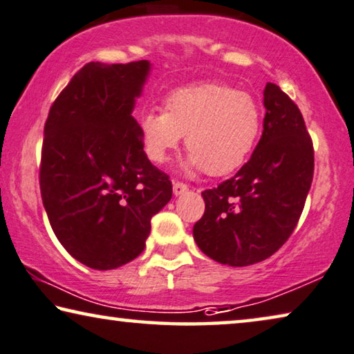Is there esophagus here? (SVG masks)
Returning <instances> with one entry per match:
<instances>
[{
	"instance_id": "obj_1",
	"label": "esophagus",
	"mask_w": 354,
	"mask_h": 354,
	"mask_svg": "<svg viewBox=\"0 0 354 354\" xmlns=\"http://www.w3.org/2000/svg\"><path fill=\"white\" fill-rule=\"evenodd\" d=\"M186 191H187V184L179 183V181L173 183V194H175V195H181V194H184Z\"/></svg>"
}]
</instances>
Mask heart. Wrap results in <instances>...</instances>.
Segmentation results:
<instances>
[{"label": "heart", "instance_id": "1", "mask_svg": "<svg viewBox=\"0 0 354 354\" xmlns=\"http://www.w3.org/2000/svg\"><path fill=\"white\" fill-rule=\"evenodd\" d=\"M261 108L251 93L218 82H205L173 91L165 111H146L140 133L146 154L163 163L186 135L191 151L184 167L211 176L239 170L251 156L261 133Z\"/></svg>", "mask_w": 354, "mask_h": 354}]
</instances>
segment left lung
<instances>
[{
    "instance_id": "8db88e82",
    "label": "left lung",
    "mask_w": 354,
    "mask_h": 354,
    "mask_svg": "<svg viewBox=\"0 0 354 354\" xmlns=\"http://www.w3.org/2000/svg\"><path fill=\"white\" fill-rule=\"evenodd\" d=\"M263 106V131L251 159L234 178L202 192L205 213L194 225L200 250L232 267L261 262L286 243L313 181V143L297 104L267 82Z\"/></svg>"
}]
</instances>
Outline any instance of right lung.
<instances>
[{"mask_svg": "<svg viewBox=\"0 0 354 354\" xmlns=\"http://www.w3.org/2000/svg\"><path fill=\"white\" fill-rule=\"evenodd\" d=\"M147 60L87 63L50 106L39 186L63 248L84 266L113 270L143 252L151 218L171 198L168 175L143 151L131 115Z\"/></svg>", "mask_w": 354, "mask_h": 354, "instance_id": "1", "label": "right lung"}]
</instances>
